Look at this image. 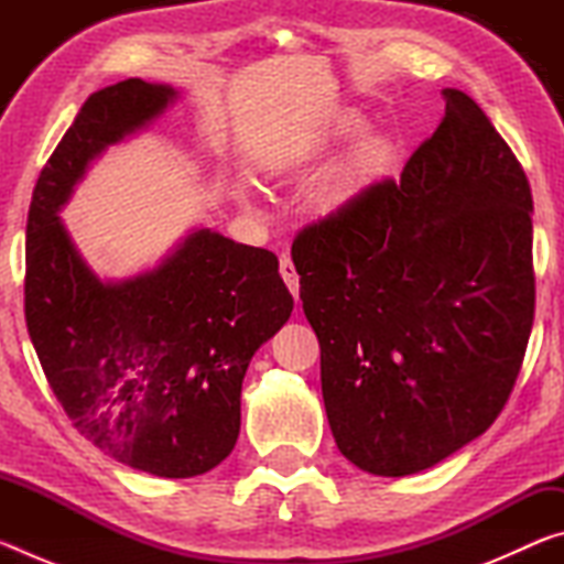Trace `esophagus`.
<instances>
[{
  "instance_id": "obj_1",
  "label": "esophagus",
  "mask_w": 564,
  "mask_h": 564,
  "mask_svg": "<svg viewBox=\"0 0 564 564\" xmlns=\"http://www.w3.org/2000/svg\"><path fill=\"white\" fill-rule=\"evenodd\" d=\"M279 269H281V279H283V283L289 285V291L293 293V299L299 301L301 283H299V273H295V265H293V261H291V256H281Z\"/></svg>"
}]
</instances>
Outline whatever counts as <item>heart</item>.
<instances>
[{
  "mask_svg": "<svg viewBox=\"0 0 564 564\" xmlns=\"http://www.w3.org/2000/svg\"><path fill=\"white\" fill-rule=\"evenodd\" d=\"M362 131H366V121L358 117H346L338 121V127L333 133H336V139L340 141H352L358 139ZM390 161H393V147H390L386 139H362L360 144L350 151L348 161L340 166L336 178H333L330 186L326 188V204L340 206L343 202H348V198L352 194H358L362 186H368L370 181L383 176Z\"/></svg>",
  "mask_w": 564,
  "mask_h": 564,
  "instance_id": "b5f03b06",
  "label": "heart"
}]
</instances>
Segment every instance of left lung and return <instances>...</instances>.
I'll return each instance as SVG.
<instances>
[{"mask_svg":"<svg viewBox=\"0 0 564 564\" xmlns=\"http://www.w3.org/2000/svg\"><path fill=\"white\" fill-rule=\"evenodd\" d=\"M443 99L400 181L366 186L291 248L333 437L383 477L488 431L534 318L528 176L467 94Z\"/></svg>","mask_w":564,"mask_h":564,"instance_id":"8db88e82","label":"left lung"}]
</instances>
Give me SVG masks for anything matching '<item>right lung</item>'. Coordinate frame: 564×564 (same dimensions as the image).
<instances>
[{"label":"right lung","mask_w":564,"mask_h":564,"mask_svg":"<svg viewBox=\"0 0 564 564\" xmlns=\"http://www.w3.org/2000/svg\"><path fill=\"white\" fill-rule=\"evenodd\" d=\"M174 97L127 79L84 101L32 194L24 316L76 431L133 470L194 477L234 451L248 362L293 311L279 259L202 228L159 269L104 283L59 218L89 161Z\"/></svg>","instance_id":"add662e5"}]
</instances>
